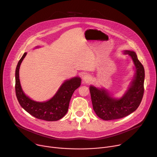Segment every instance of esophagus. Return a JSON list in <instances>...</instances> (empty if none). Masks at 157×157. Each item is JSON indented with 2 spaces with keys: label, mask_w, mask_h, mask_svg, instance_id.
<instances>
[{
  "label": "esophagus",
  "mask_w": 157,
  "mask_h": 157,
  "mask_svg": "<svg viewBox=\"0 0 157 157\" xmlns=\"http://www.w3.org/2000/svg\"><path fill=\"white\" fill-rule=\"evenodd\" d=\"M83 80L84 82H85V83H90V81H91L92 78H91V76H90V75H88V74H86V75L83 76Z\"/></svg>",
  "instance_id": "34e87169"
}]
</instances>
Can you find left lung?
<instances>
[{"label": "left lung", "mask_w": 157, "mask_h": 157, "mask_svg": "<svg viewBox=\"0 0 157 157\" xmlns=\"http://www.w3.org/2000/svg\"><path fill=\"white\" fill-rule=\"evenodd\" d=\"M132 59L136 67L135 76L125 94L119 99L111 97L107 90L90 86L93 108L96 114L104 120L125 117L135 111L141 104L144 94V69L134 52L125 50Z\"/></svg>", "instance_id": "left-lung-1"}]
</instances>
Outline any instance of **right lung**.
<instances>
[{"label":"right lung","instance_id":"obj_1","mask_svg":"<svg viewBox=\"0 0 157 157\" xmlns=\"http://www.w3.org/2000/svg\"><path fill=\"white\" fill-rule=\"evenodd\" d=\"M26 55L27 53L23 54L16 66L15 72V91L20 105L37 119L49 121L59 120L67 113L71 97L74 92L81 85V78L75 77L66 80L56 94L48 101L41 102L33 101L24 94L19 78L20 65Z\"/></svg>","mask_w":157,"mask_h":157}]
</instances>
